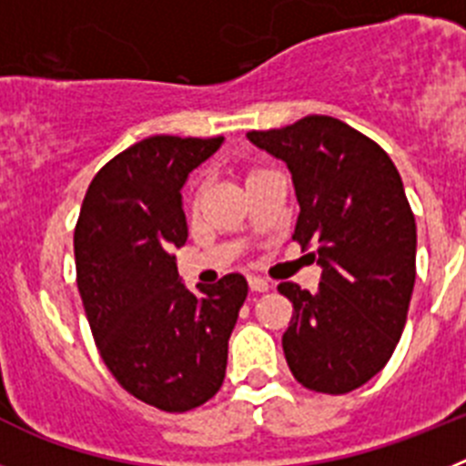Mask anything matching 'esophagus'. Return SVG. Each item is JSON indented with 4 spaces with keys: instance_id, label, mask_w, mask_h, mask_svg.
Here are the masks:
<instances>
[{
    "instance_id": "obj_1",
    "label": "esophagus",
    "mask_w": 466,
    "mask_h": 466,
    "mask_svg": "<svg viewBox=\"0 0 466 466\" xmlns=\"http://www.w3.org/2000/svg\"><path fill=\"white\" fill-rule=\"evenodd\" d=\"M249 287H252V291H268L270 282L266 278H258V275H249Z\"/></svg>"
}]
</instances>
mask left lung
<instances>
[{"instance_id": "left-lung-1", "label": "left lung", "mask_w": 466, "mask_h": 466, "mask_svg": "<svg viewBox=\"0 0 466 466\" xmlns=\"http://www.w3.org/2000/svg\"><path fill=\"white\" fill-rule=\"evenodd\" d=\"M247 137L289 167L300 208L291 238L315 245L322 266L317 294L278 284L294 306L287 364L308 390L352 392L382 371L409 315L418 233L401 177L371 137L333 116Z\"/></svg>"}]
</instances>
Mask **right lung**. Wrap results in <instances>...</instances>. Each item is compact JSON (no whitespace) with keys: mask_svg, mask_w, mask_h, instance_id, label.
<instances>
[{"mask_svg":"<svg viewBox=\"0 0 466 466\" xmlns=\"http://www.w3.org/2000/svg\"><path fill=\"white\" fill-rule=\"evenodd\" d=\"M224 137L154 135L93 177L74 228L76 284L100 357L126 392L187 413L219 392L247 279L184 287L172 247L187 242L182 187Z\"/></svg>","mask_w":466,"mask_h":466,"instance_id":"obj_1","label":"right lung"}]
</instances>
